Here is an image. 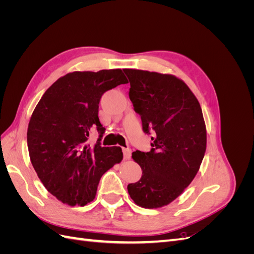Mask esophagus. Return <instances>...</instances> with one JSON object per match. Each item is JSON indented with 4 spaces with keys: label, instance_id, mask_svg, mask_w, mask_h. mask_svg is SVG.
<instances>
[{
    "label": "esophagus",
    "instance_id": "esophagus-1",
    "mask_svg": "<svg viewBox=\"0 0 254 254\" xmlns=\"http://www.w3.org/2000/svg\"><path fill=\"white\" fill-rule=\"evenodd\" d=\"M123 153H124V159H129L131 157V149L130 148H123Z\"/></svg>",
    "mask_w": 254,
    "mask_h": 254
}]
</instances>
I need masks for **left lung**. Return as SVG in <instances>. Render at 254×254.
<instances>
[{
    "instance_id": "obj_1",
    "label": "left lung",
    "mask_w": 254,
    "mask_h": 254,
    "mask_svg": "<svg viewBox=\"0 0 254 254\" xmlns=\"http://www.w3.org/2000/svg\"><path fill=\"white\" fill-rule=\"evenodd\" d=\"M123 71L143 131L153 132L150 151L132 152L142 177L128 184V193L137 205L157 209L180 196L199 171L206 148L202 110L193 92L173 75Z\"/></svg>"
}]
</instances>
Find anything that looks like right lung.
<instances>
[{"label": "right lung", "mask_w": 254, "mask_h": 254, "mask_svg": "<svg viewBox=\"0 0 254 254\" xmlns=\"http://www.w3.org/2000/svg\"><path fill=\"white\" fill-rule=\"evenodd\" d=\"M128 80L120 68L68 73L45 91L27 129L29 158L52 195L68 205H86L95 198L101 177L123 159L122 148L103 147L105 128L98 104L106 91ZM96 129L97 144H87Z\"/></svg>", "instance_id": "right-lung-1"}]
</instances>
